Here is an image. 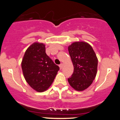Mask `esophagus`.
<instances>
[{
    "label": "esophagus",
    "instance_id": "1",
    "mask_svg": "<svg viewBox=\"0 0 120 120\" xmlns=\"http://www.w3.org/2000/svg\"><path fill=\"white\" fill-rule=\"evenodd\" d=\"M63 64H60V65H59V67H60V69H61L62 68H63Z\"/></svg>",
    "mask_w": 120,
    "mask_h": 120
}]
</instances>
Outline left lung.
<instances>
[{
    "label": "left lung",
    "instance_id": "obj_1",
    "mask_svg": "<svg viewBox=\"0 0 120 120\" xmlns=\"http://www.w3.org/2000/svg\"><path fill=\"white\" fill-rule=\"evenodd\" d=\"M74 71L68 79L74 90L83 91L93 83L97 73L98 58L92 47L85 42H75L68 47Z\"/></svg>",
    "mask_w": 120,
    "mask_h": 120
}]
</instances>
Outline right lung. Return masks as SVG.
<instances>
[{"instance_id": "obj_1", "label": "right lung", "mask_w": 120, "mask_h": 120, "mask_svg": "<svg viewBox=\"0 0 120 120\" xmlns=\"http://www.w3.org/2000/svg\"><path fill=\"white\" fill-rule=\"evenodd\" d=\"M21 68L26 81L38 92L48 89L60 69L47 55L45 45L38 42L27 48L22 60Z\"/></svg>"}]
</instances>
